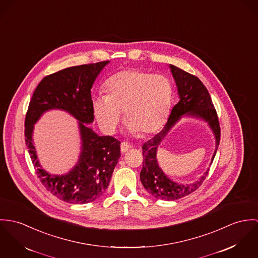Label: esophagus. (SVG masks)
<instances>
[{"label":"esophagus","instance_id":"34e87169","mask_svg":"<svg viewBox=\"0 0 258 258\" xmlns=\"http://www.w3.org/2000/svg\"><path fill=\"white\" fill-rule=\"evenodd\" d=\"M132 148H133V145L130 144V143H124V142L120 143V151H121L122 153L128 151V150L132 149Z\"/></svg>","mask_w":258,"mask_h":258}]
</instances>
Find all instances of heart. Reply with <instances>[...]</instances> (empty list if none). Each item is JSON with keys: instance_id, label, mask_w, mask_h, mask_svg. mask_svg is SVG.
<instances>
[{"instance_id": "1", "label": "heart", "mask_w": 258, "mask_h": 258, "mask_svg": "<svg viewBox=\"0 0 258 258\" xmlns=\"http://www.w3.org/2000/svg\"><path fill=\"white\" fill-rule=\"evenodd\" d=\"M107 95L93 100V110L100 126L113 133L124 112V121L133 133L147 136L159 131L171 108L173 88L163 74L125 69L106 82Z\"/></svg>"}]
</instances>
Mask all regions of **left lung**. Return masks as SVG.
I'll return each mask as SVG.
<instances>
[{
	"label": "left lung",
	"instance_id": "obj_1",
	"mask_svg": "<svg viewBox=\"0 0 258 258\" xmlns=\"http://www.w3.org/2000/svg\"><path fill=\"white\" fill-rule=\"evenodd\" d=\"M170 68L178 88L180 101L173 107L168 121L165 123L162 131L155 135L151 140L143 143L142 148L144 158L143 169L140 175L144 189L150 195L156 199L166 201L178 200L196 191L208 176V172L210 170L208 169V171L205 172L195 183L184 185L175 183L160 169L156 159L157 147L176 121L185 114L201 117L208 121L216 138V149L212 157V163L221 140L219 117L207 88L197 76L174 65H170Z\"/></svg>",
	"mask_w": 258,
	"mask_h": 258
}]
</instances>
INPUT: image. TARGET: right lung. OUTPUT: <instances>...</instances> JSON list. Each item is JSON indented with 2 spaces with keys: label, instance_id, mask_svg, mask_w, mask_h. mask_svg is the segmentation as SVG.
<instances>
[{
  "label": "right lung",
  "instance_id": "1",
  "mask_svg": "<svg viewBox=\"0 0 258 258\" xmlns=\"http://www.w3.org/2000/svg\"><path fill=\"white\" fill-rule=\"evenodd\" d=\"M109 61L72 66L45 76L35 88L25 119V141L37 178L47 191L70 204L97 200L107 190L120 157V142L99 137L86 123L94 120L91 88ZM60 108L80 120L83 151L77 166L61 176L41 169L32 143L33 124L44 111Z\"/></svg>",
  "mask_w": 258,
  "mask_h": 258
}]
</instances>
